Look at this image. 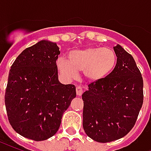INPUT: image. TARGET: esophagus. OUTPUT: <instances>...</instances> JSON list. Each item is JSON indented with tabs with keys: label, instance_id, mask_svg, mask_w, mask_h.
<instances>
[{
	"label": "esophagus",
	"instance_id": "1",
	"mask_svg": "<svg viewBox=\"0 0 151 151\" xmlns=\"http://www.w3.org/2000/svg\"><path fill=\"white\" fill-rule=\"evenodd\" d=\"M82 92H83V90H82V86H78L76 87V93H77V95L81 96V95H82Z\"/></svg>",
	"mask_w": 151,
	"mask_h": 151
}]
</instances>
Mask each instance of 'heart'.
I'll use <instances>...</instances> for the list:
<instances>
[{"instance_id": "b5f03b06", "label": "heart", "mask_w": 151, "mask_h": 151, "mask_svg": "<svg viewBox=\"0 0 151 151\" xmlns=\"http://www.w3.org/2000/svg\"><path fill=\"white\" fill-rule=\"evenodd\" d=\"M68 57L69 60L60 57L56 60L60 73L68 80L77 78L79 71H83L89 82H99L111 74L117 62L116 54L110 47H88L73 50Z\"/></svg>"}]
</instances>
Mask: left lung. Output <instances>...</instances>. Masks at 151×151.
<instances>
[{"instance_id":"8db88e82","label":"left lung","mask_w":151,"mask_h":151,"mask_svg":"<svg viewBox=\"0 0 151 151\" xmlns=\"http://www.w3.org/2000/svg\"><path fill=\"white\" fill-rule=\"evenodd\" d=\"M116 67L106 78L88 85L82 94L83 129L98 142L123 137L133 129L143 104V79L133 57L113 47Z\"/></svg>"}]
</instances>
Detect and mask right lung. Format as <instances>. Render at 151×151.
I'll return each mask as SVG.
<instances>
[{
	"instance_id": "1",
	"label": "right lung",
	"mask_w": 151,
	"mask_h": 151,
	"mask_svg": "<svg viewBox=\"0 0 151 151\" xmlns=\"http://www.w3.org/2000/svg\"><path fill=\"white\" fill-rule=\"evenodd\" d=\"M60 53L56 43L40 40L23 50L9 70L5 95L9 121L29 139L44 141L55 135L76 97L74 85L58 80Z\"/></svg>"
}]
</instances>
